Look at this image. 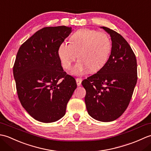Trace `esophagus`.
<instances>
[{"label": "esophagus", "mask_w": 151, "mask_h": 151, "mask_svg": "<svg viewBox=\"0 0 151 151\" xmlns=\"http://www.w3.org/2000/svg\"><path fill=\"white\" fill-rule=\"evenodd\" d=\"M76 84L79 86L81 85V83L82 82V79L81 78H76Z\"/></svg>", "instance_id": "1"}]
</instances>
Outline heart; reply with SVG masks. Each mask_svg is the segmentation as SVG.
<instances>
[{"instance_id": "1", "label": "heart", "mask_w": 151, "mask_h": 151, "mask_svg": "<svg viewBox=\"0 0 151 151\" xmlns=\"http://www.w3.org/2000/svg\"><path fill=\"white\" fill-rule=\"evenodd\" d=\"M111 47V41L106 34L84 28L73 33L69 43H61L58 54L62 67L69 70L78 54L80 60L72 72L76 75H82L89 69L96 72L102 69L110 56Z\"/></svg>"}]
</instances>
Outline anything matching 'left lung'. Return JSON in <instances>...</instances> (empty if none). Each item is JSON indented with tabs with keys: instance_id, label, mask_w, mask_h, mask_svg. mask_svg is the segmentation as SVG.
Returning a JSON list of instances; mask_svg holds the SVG:
<instances>
[{
	"instance_id": "1",
	"label": "left lung",
	"mask_w": 151,
	"mask_h": 151,
	"mask_svg": "<svg viewBox=\"0 0 151 151\" xmlns=\"http://www.w3.org/2000/svg\"><path fill=\"white\" fill-rule=\"evenodd\" d=\"M101 28L110 34L111 52L106 65L82 82L86 91L85 103L95 119L113 121L124 113L137 83L135 54L124 38L109 28Z\"/></svg>"
}]
</instances>
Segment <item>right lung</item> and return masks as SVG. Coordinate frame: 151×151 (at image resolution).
<instances>
[{"label":"right lung","mask_w":151,"mask_h":151,"mask_svg":"<svg viewBox=\"0 0 151 151\" xmlns=\"http://www.w3.org/2000/svg\"><path fill=\"white\" fill-rule=\"evenodd\" d=\"M71 27H45L21 45L13 68L19 101L35 119L52 123L65 114L67 102L77 87L63 70L58 54Z\"/></svg>","instance_id":"1"}]
</instances>
